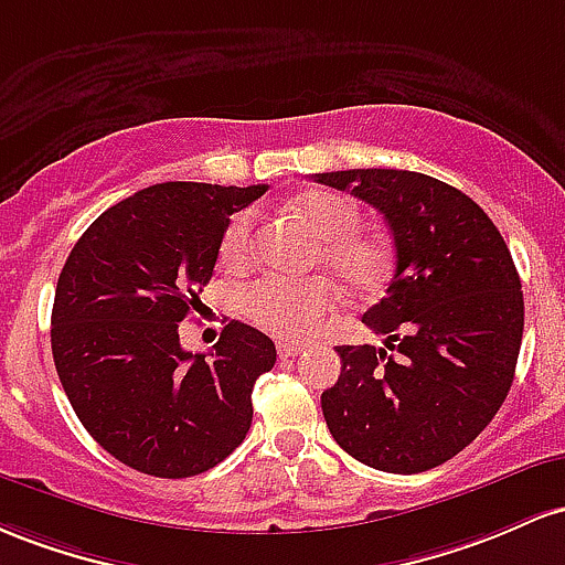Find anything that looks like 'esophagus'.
Returning a JSON list of instances; mask_svg holds the SVG:
<instances>
[{
	"label": "esophagus",
	"instance_id": "1",
	"mask_svg": "<svg viewBox=\"0 0 565 565\" xmlns=\"http://www.w3.org/2000/svg\"><path fill=\"white\" fill-rule=\"evenodd\" d=\"M301 352H303V347L301 344H294V341H280V344H277V354H280L282 360L299 358Z\"/></svg>",
	"mask_w": 565,
	"mask_h": 565
}]
</instances>
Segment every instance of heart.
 <instances>
[{
  "label": "heart",
  "mask_w": 565,
  "mask_h": 565,
  "mask_svg": "<svg viewBox=\"0 0 565 565\" xmlns=\"http://www.w3.org/2000/svg\"><path fill=\"white\" fill-rule=\"evenodd\" d=\"M294 211L320 237L317 264L326 266L347 294L367 296L384 288L392 275V248L379 234L358 230L360 211L350 198L315 189L294 202ZM250 256L253 213H239L221 237V262L245 266ZM239 309L271 335L299 341L317 333L333 309V288L322 277H262L239 290Z\"/></svg>",
  "instance_id": "b5f03b06"
}]
</instances>
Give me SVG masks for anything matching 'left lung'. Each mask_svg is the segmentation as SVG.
<instances>
[{
	"label": "left lung",
	"mask_w": 565,
	"mask_h": 565,
	"mask_svg": "<svg viewBox=\"0 0 565 565\" xmlns=\"http://www.w3.org/2000/svg\"><path fill=\"white\" fill-rule=\"evenodd\" d=\"M315 181L376 207L397 256L363 315L384 347H335L344 365L322 416L373 470L427 472L483 433L515 379L523 290L510 248L478 202L433 175L365 168Z\"/></svg>",
	"instance_id": "obj_1"
}]
</instances>
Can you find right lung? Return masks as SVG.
<instances>
[{
  "label": "right lung",
  "mask_w": 565,
  "mask_h": 565,
  "mask_svg": "<svg viewBox=\"0 0 565 565\" xmlns=\"http://www.w3.org/2000/svg\"><path fill=\"white\" fill-rule=\"evenodd\" d=\"M258 186L168 181L117 202L68 253L53 303L55 371L104 451L154 478H192L248 435L271 339L232 320L215 352L181 347L179 322L213 277L232 213Z\"/></svg>",
  "instance_id": "obj_1"
}]
</instances>
